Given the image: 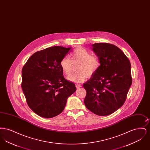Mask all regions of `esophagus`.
Returning a JSON list of instances; mask_svg holds the SVG:
<instances>
[{"mask_svg":"<svg viewBox=\"0 0 150 150\" xmlns=\"http://www.w3.org/2000/svg\"><path fill=\"white\" fill-rule=\"evenodd\" d=\"M81 86V84H76V88L77 89H79V88H80Z\"/></svg>","mask_w":150,"mask_h":150,"instance_id":"34e87169","label":"esophagus"}]
</instances>
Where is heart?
<instances>
[{"label": "heart", "mask_w": 150, "mask_h": 150, "mask_svg": "<svg viewBox=\"0 0 150 150\" xmlns=\"http://www.w3.org/2000/svg\"><path fill=\"white\" fill-rule=\"evenodd\" d=\"M70 57H64L60 62V66L64 74L69 75L74 65L78 64V73L71 74L67 76V80L74 83H82L88 77L94 75L98 70L100 61L97 55L92 53L84 48L78 47L73 50Z\"/></svg>", "instance_id": "1"}]
</instances>
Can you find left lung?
<instances>
[{
	"label": "left lung",
	"mask_w": 150,
	"mask_h": 150,
	"mask_svg": "<svg viewBox=\"0 0 150 150\" xmlns=\"http://www.w3.org/2000/svg\"><path fill=\"white\" fill-rule=\"evenodd\" d=\"M98 57L100 67L83 86L86 95V107L95 114H112L124 103L132 84L128 58L116 45L106 43L92 45Z\"/></svg>",
	"instance_id": "1"
}]
</instances>
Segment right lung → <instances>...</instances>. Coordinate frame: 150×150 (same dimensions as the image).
I'll return each mask as SVG.
<instances>
[{
    "label": "right lung",
    "instance_id": "1",
    "mask_svg": "<svg viewBox=\"0 0 150 150\" xmlns=\"http://www.w3.org/2000/svg\"><path fill=\"white\" fill-rule=\"evenodd\" d=\"M71 48L54 46L36 52L22 70L21 87L29 107L44 118L53 117L64 110L67 100L76 91L65 79L61 59Z\"/></svg>",
    "mask_w": 150,
    "mask_h": 150
}]
</instances>
